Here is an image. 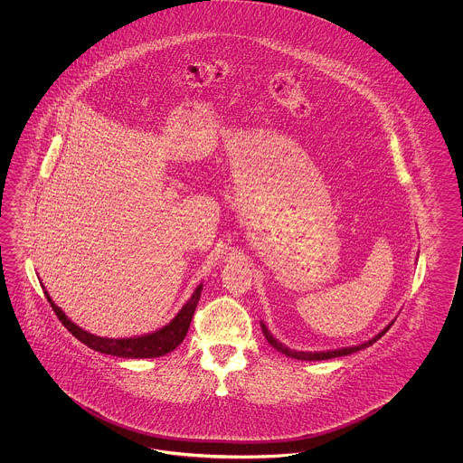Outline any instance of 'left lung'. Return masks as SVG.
Here are the masks:
<instances>
[{
	"label": "left lung",
	"mask_w": 463,
	"mask_h": 463,
	"mask_svg": "<svg viewBox=\"0 0 463 463\" xmlns=\"http://www.w3.org/2000/svg\"><path fill=\"white\" fill-rule=\"evenodd\" d=\"M392 323H394V321H392ZM392 323H391L389 326H385V328L380 331L378 335H374L372 340H368V342H364V344H361V345L344 347V349H335V351H326V353H300V351H291V349H288L287 345H283L281 342H278V340L270 335V331L267 330V326H265L264 323H260V325H262V331H264L267 342H269L276 351L287 354L288 357H293V359H302V361H323V359H331V357L349 355V354L357 353V351H361V349H364V347L373 345L374 342H376L378 338H382V336L387 333V330L392 326Z\"/></svg>",
	"instance_id": "obj_1"
}]
</instances>
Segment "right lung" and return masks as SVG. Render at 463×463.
I'll return each mask as SVG.
<instances>
[{"mask_svg": "<svg viewBox=\"0 0 463 463\" xmlns=\"http://www.w3.org/2000/svg\"><path fill=\"white\" fill-rule=\"evenodd\" d=\"M201 289H203V285H199L194 289L193 297L185 302L184 307L178 310V314L166 326H163L161 330L155 331V333L135 336V338H104V336L91 335L89 331L80 328L78 325H74L67 317L66 314L62 312V308L57 307L52 302L48 291H44V295H46L50 306L53 308V312L61 319V323L90 349H93L97 353L118 355V357L144 359V357H159V355L172 353L174 349H176L182 344V340L185 338L187 330H189V325L193 321L196 306H198Z\"/></svg>", "mask_w": 463, "mask_h": 463, "instance_id": "add662e5", "label": "right lung"}]
</instances>
